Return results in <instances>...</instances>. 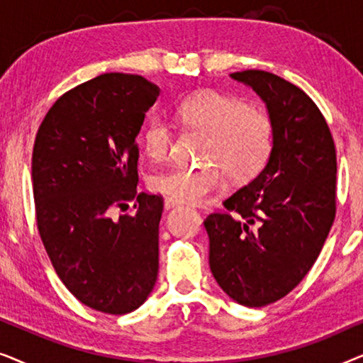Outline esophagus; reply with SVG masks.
<instances>
[{
  "mask_svg": "<svg viewBox=\"0 0 363 363\" xmlns=\"http://www.w3.org/2000/svg\"><path fill=\"white\" fill-rule=\"evenodd\" d=\"M180 203L182 201L180 200H175V198H170V196L165 198V208H167V210H170V208L180 205Z\"/></svg>",
  "mask_w": 363,
  "mask_h": 363,
  "instance_id": "1",
  "label": "esophagus"
}]
</instances>
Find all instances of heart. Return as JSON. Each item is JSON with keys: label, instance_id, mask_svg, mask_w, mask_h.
Here are the masks:
<instances>
[{"label": "heart", "instance_id": "obj_1", "mask_svg": "<svg viewBox=\"0 0 363 363\" xmlns=\"http://www.w3.org/2000/svg\"><path fill=\"white\" fill-rule=\"evenodd\" d=\"M177 117L188 130L206 133L203 167H173L152 178V186L180 201H201L221 191L228 173L238 183L255 178L274 150V118L266 108L251 106L228 94L206 91L178 104ZM143 150L153 162L170 157L175 130L162 117L147 122Z\"/></svg>", "mask_w": 363, "mask_h": 363}]
</instances>
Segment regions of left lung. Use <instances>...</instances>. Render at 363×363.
Instances as JSON below:
<instances>
[{"label": "left lung", "mask_w": 363, "mask_h": 363, "mask_svg": "<svg viewBox=\"0 0 363 363\" xmlns=\"http://www.w3.org/2000/svg\"><path fill=\"white\" fill-rule=\"evenodd\" d=\"M274 118V150L261 173L206 216L210 267L221 289L247 307L289 294L320 255L337 211V153L315 102L272 72H233Z\"/></svg>", "instance_id": "obj_1"}]
</instances>
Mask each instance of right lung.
<instances>
[{
  "label": "right lung",
  "instance_id": "obj_1",
  "mask_svg": "<svg viewBox=\"0 0 363 363\" xmlns=\"http://www.w3.org/2000/svg\"><path fill=\"white\" fill-rule=\"evenodd\" d=\"M158 94L142 76L102 74L62 94L34 140L39 236L69 292L104 314L135 311L157 281L163 198L137 193L135 137Z\"/></svg>",
  "mask_w": 363,
  "mask_h": 363
}]
</instances>
